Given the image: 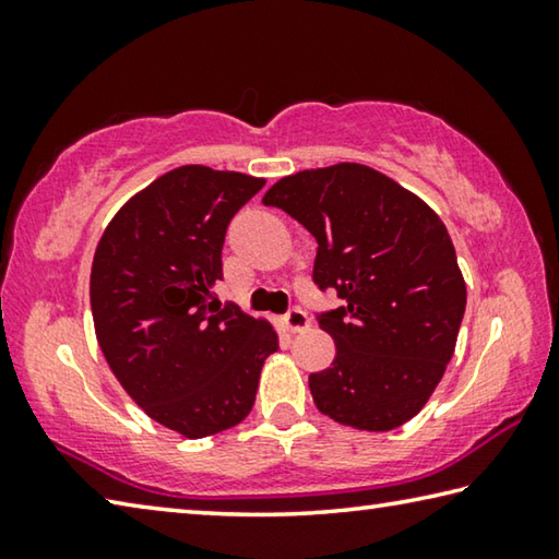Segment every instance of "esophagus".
<instances>
[{
    "instance_id": "1",
    "label": "esophagus",
    "mask_w": 559,
    "mask_h": 559,
    "mask_svg": "<svg viewBox=\"0 0 559 559\" xmlns=\"http://www.w3.org/2000/svg\"><path fill=\"white\" fill-rule=\"evenodd\" d=\"M310 325V318L302 313V310H290L288 316H283L281 320V328L286 330V333H302V330H308Z\"/></svg>"
}]
</instances>
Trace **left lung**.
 <instances>
[{
    "instance_id": "left-lung-1",
    "label": "left lung",
    "mask_w": 559,
    "mask_h": 559,
    "mask_svg": "<svg viewBox=\"0 0 559 559\" xmlns=\"http://www.w3.org/2000/svg\"><path fill=\"white\" fill-rule=\"evenodd\" d=\"M263 204L316 236L313 281L343 308L318 318L335 359L308 377L320 412L359 431H390L424 409L451 362L466 281L431 206L357 163L281 177Z\"/></svg>"
}]
</instances>
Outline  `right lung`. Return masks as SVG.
Returning a JSON list of instances; mask_svg holds the SVG:
<instances>
[{"label":"right lung","mask_w":559,"mask_h":559,"mask_svg":"<svg viewBox=\"0 0 559 559\" xmlns=\"http://www.w3.org/2000/svg\"><path fill=\"white\" fill-rule=\"evenodd\" d=\"M266 185L229 169L182 165L120 206L91 266L98 345L122 390L185 439L249 416L266 357L269 320L214 296L231 216Z\"/></svg>","instance_id":"add662e5"}]
</instances>
